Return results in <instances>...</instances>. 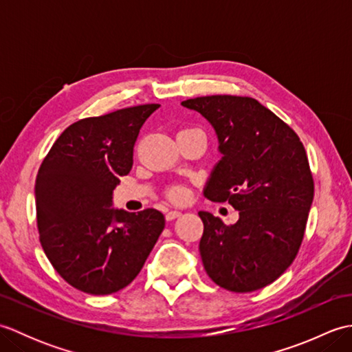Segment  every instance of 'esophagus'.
Masks as SVG:
<instances>
[{
  "mask_svg": "<svg viewBox=\"0 0 352 352\" xmlns=\"http://www.w3.org/2000/svg\"><path fill=\"white\" fill-rule=\"evenodd\" d=\"M178 216H182V212H180V210H169V212L166 213V221L175 219V218H178Z\"/></svg>",
  "mask_w": 352,
  "mask_h": 352,
  "instance_id": "1",
  "label": "esophagus"
}]
</instances>
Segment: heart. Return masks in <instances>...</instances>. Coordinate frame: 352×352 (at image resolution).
<instances>
[{
    "mask_svg": "<svg viewBox=\"0 0 352 352\" xmlns=\"http://www.w3.org/2000/svg\"><path fill=\"white\" fill-rule=\"evenodd\" d=\"M186 130H197V129H186ZM169 197H170V199L178 201V203H180V201L186 199V192L182 188H174V189H170Z\"/></svg>",
    "mask_w": 352,
    "mask_h": 352,
    "instance_id": "obj_1",
    "label": "heart"
}]
</instances>
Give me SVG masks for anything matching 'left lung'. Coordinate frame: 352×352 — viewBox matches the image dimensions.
Listing matches in <instances>:
<instances>
[{
  "instance_id": "8db88e82",
  "label": "left lung",
  "mask_w": 352,
  "mask_h": 352,
  "mask_svg": "<svg viewBox=\"0 0 352 352\" xmlns=\"http://www.w3.org/2000/svg\"><path fill=\"white\" fill-rule=\"evenodd\" d=\"M182 104L203 115L219 139L222 159L204 195L239 210L233 226L198 213L206 272L236 294L266 287L295 260L307 226L315 183L302 142L250 96L210 95Z\"/></svg>"
}]
</instances>
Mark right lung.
<instances>
[{
    "label": "right lung",
    "instance_id": "right-lung-1",
    "mask_svg": "<svg viewBox=\"0 0 352 352\" xmlns=\"http://www.w3.org/2000/svg\"><path fill=\"white\" fill-rule=\"evenodd\" d=\"M160 104L85 118L51 146L36 177L41 245L62 278L85 294L110 295L136 278L164 228L155 208L115 210L111 193L133 166L142 125Z\"/></svg>",
    "mask_w": 352,
    "mask_h": 352
}]
</instances>
